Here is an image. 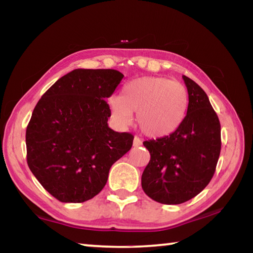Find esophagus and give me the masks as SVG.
Masks as SVG:
<instances>
[{
  "instance_id": "obj_1",
  "label": "esophagus",
  "mask_w": 253,
  "mask_h": 253,
  "mask_svg": "<svg viewBox=\"0 0 253 253\" xmlns=\"http://www.w3.org/2000/svg\"><path fill=\"white\" fill-rule=\"evenodd\" d=\"M132 144H134V146H140V145L143 144V142H142V139L139 138V137L135 136L134 137V142H132Z\"/></svg>"
}]
</instances>
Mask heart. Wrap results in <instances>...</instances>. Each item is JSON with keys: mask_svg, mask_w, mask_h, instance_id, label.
Returning <instances> with one entry per match:
<instances>
[{"mask_svg": "<svg viewBox=\"0 0 253 253\" xmlns=\"http://www.w3.org/2000/svg\"><path fill=\"white\" fill-rule=\"evenodd\" d=\"M108 105L117 126H129L136 113L139 129L158 138L173 134L181 126L188 108V93L176 81L146 76L128 81L121 96H111Z\"/></svg>", "mask_w": 253, "mask_h": 253, "instance_id": "1", "label": "heart"}]
</instances>
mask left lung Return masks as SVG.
<instances>
[{
    "mask_svg": "<svg viewBox=\"0 0 253 253\" xmlns=\"http://www.w3.org/2000/svg\"><path fill=\"white\" fill-rule=\"evenodd\" d=\"M188 108L176 130L145 140L151 161L142 175V187L162 204H181L202 192L213 177L221 152V125L200 85L183 76Z\"/></svg>",
    "mask_w": 253,
    "mask_h": 253,
    "instance_id": "obj_1",
    "label": "left lung"
}]
</instances>
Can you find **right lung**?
Instances as JSON below:
<instances>
[{"label":"right lung","instance_id":"obj_1","mask_svg":"<svg viewBox=\"0 0 253 253\" xmlns=\"http://www.w3.org/2000/svg\"><path fill=\"white\" fill-rule=\"evenodd\" d=\"M124 75L114 69H75L58 79L34 108L27 127L29 169L63 203H83L106 185L111 165L134 136L109 128V106Z\"/></svg>","mask_w":253,"mask_h":253}]
</instances>
